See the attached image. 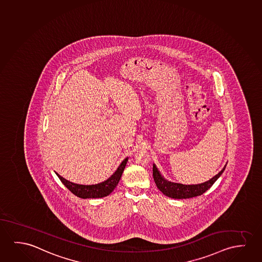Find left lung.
Returning a JSON list of instances; mask_svg holds the SVG:
<instances>
[{
  "mask_svg": "<svg viewBox=\"0 0 262 262\" xmlns=\"http://www.w3.org/2000/svg\"><path fill=\"white\" fill-rule=\"evenodd\" d=\"M226 165L218 174H215L212 179H209L208 181H205L201 184H196V185H183L180 183L168 181L161 174L158 167H156L155 164H153V178H154L157 187L165 195L174 199H186V198L201 195L205 193V191H207L214 184L217 179L220 178L221 174L224 173Z\"/></svg>",
  "mask_w": 262,
  "mask_h": 262,
  "instance_id": "obj_1",
  "label": "left lung"
}]
</instances>
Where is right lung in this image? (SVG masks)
I'll use <instances>...</instances> for the list:
<instances>
[{"instance_id":"right-lung-1","label":"right lung","mask_w":262,"mask_h":262,"mask_svg":"<svg viewBox=\"0 0 262 262\" xmlns=\"http://www.w3.org/2000/svg\"><path fill=\"white\" fill-rule=\"evenodd\" d=\"M128 160H129V158L127 157L122 160L121 163L117 167V169L109 179L104 180L103 182L98 183L95 185H80V184L70 182L69 180L64 179L63 177H61L60 174H57V172H55V173L58 177V179H60L61 182L64 184V186L76 196L83 198V199L102 198L109 195L114 191V188L117 186Z\"/></svg>"}]
</instances>
